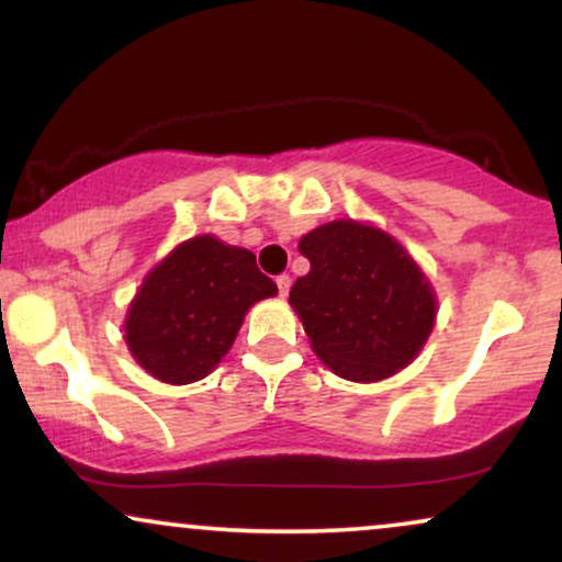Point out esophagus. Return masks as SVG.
Instances as JSON below:
<instances>
[{
  "mask_svg": "<svg viewBox=\"0 0 562 562\" xmlns=\"http://www.w3.org/2000/svg\"><path fill=\"white\" fill-rule=\"evenodd\" d=\"M290 285H293V280H290V274H280V277H277V290H280L282 297H288Z\"/></svg>",
  "mask_w": 562,
  "mask_h": 562,
  "instance_id": "obj_1",
  "label": "esophagus"
}]
</instances>
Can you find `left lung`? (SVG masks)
<instances>
[{
  "mask_svg": "<svg viewBox=\"0 0 562 562\" xmlns=\"http://www.w3.org/2000/svg\"><path fill=\"white\" fill-rule=\"evenodd\" d=\"M311 272L290 305L311 349L351 383H378L408 368L437 321L431 280L401 241L372 223L339 218L301 236Z\"/></svg>",
  "mask_w": 562,
  "mask_h": 562,
  "instance_id": "left-lung-1",
  "label": "left lung"
}]
</instances>
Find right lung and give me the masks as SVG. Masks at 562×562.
Wrapping results in <instances>:
<instances>
[{
  "label": "right lung",
  "instance_id": "1",
  "mask_svg": "<svg viewBox=\"0 0 562 562\" xmlns=\"http://www.w3.org/2000/svg\"><path fill=\"white\" fill-rule=\"evenodd\" d=\"M274 295L277 285L249 249L213 234L187 238L144 277L125 313L123 339L151 378L198 383L234 347L251 305Z\"/></svg>",
  "mask_w": 562,
  "mask_h": 562
}]
</instances>
